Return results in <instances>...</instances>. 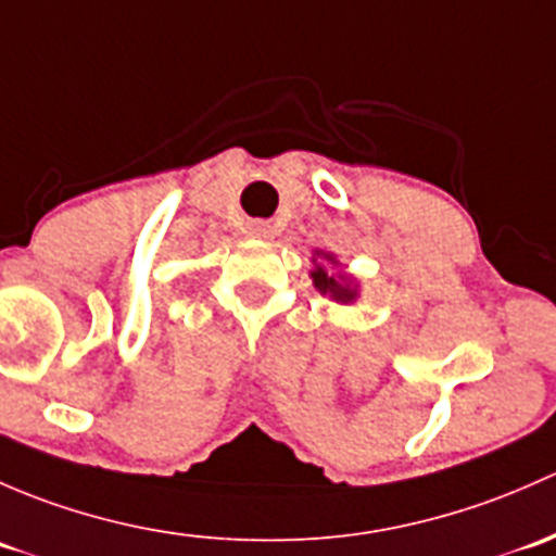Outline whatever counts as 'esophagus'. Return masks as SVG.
Here are the masks:
<instances>
[{"label": "esophagus", "mask_w": 556, "mask_h": 556, "mask_svg": "<svg viewBox=\"0 0 556 556\" xmlns=\"http://www.w3.org/2000/svg\"><path fill=\"white\" fill-rule=\"evenodd\" d=\"M249 236L251 238H270V225H267V222H251Z\"/></svg>", "instance_id": "1"}]
</instances>
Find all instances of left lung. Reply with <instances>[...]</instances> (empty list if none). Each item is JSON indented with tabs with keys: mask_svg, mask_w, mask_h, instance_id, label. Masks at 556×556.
<instances>
[{
	"mask_svg": "<svg viewBox=\"0 0 556 556\" xmlns=\"http://www.w3.org/2000/svg\"><path fill=\"white\" fill-rule=\"evenodd\" d=\"M316 256H320V260H326V262H337L334 254H324V251H316ZM316 256H313V265L316 267L311 270V278H313V286H316L320 294L331 296V300L340 302V305H348V302L356 300L358 291H356V286H353V280L345 276H329V273H326V267L320 265Z\"/></svg>",
	"mask_w": 556,
	"mask_h": 556,
	"instance_id": "1",
	"label": "left lung"
}]
</instances>
